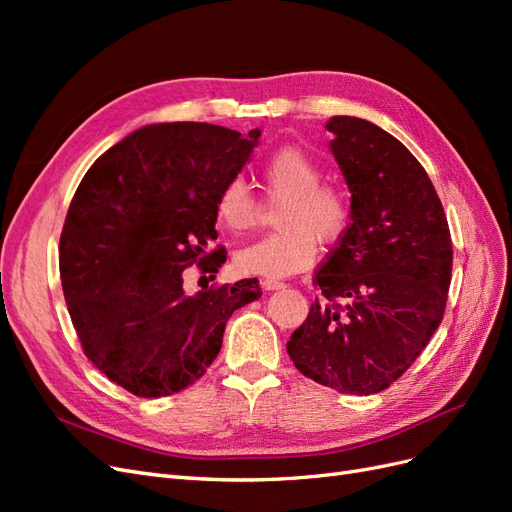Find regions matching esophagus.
I'll return each mask as SVG.
<instances>
[{
    "mask_svg": "<svg viewBox=\"0 0 512 512\" xmlns=\"http://www.w3.org/2000/svg\"><path fill=\"white\" fill-rule=\"evenodd\" d=\"M262 288H265V290H282V288H286V284L277 282V280H265V282H262Z\"/></svg>",
    "mask_w": 512,
    "mask_h": 512,
    "instance_id": "esophagus-1",
    "label": "esophagus"
}]
</instances>
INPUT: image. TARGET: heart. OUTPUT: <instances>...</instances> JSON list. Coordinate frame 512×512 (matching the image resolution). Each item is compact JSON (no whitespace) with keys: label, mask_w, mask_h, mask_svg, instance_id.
Instances as JSON below:
<instances>
[{"label":"heart","mask_w":512,"mask_h":512,"mask_svg":"<svg viewBox=\"0 0 512 512\" xmlns=\"http://www.w3.org/2000/svg\"><path fill=\"white\" fill-rule=\"evenodd\" d=\"M260 179L267 196L284 203L277 218L282 232L245 245L235 256V269L280 280L314 265L318 241H339L350 224V198L339 185L322 183L320 164L299 147L277 149L262 166ZM215 215L226 230L241 235L256 224V198L243 181H230L215 200Z\"/></svg>","instance_id":"obj_1"}]
</instances>
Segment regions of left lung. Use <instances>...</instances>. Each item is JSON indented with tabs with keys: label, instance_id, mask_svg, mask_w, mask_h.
I'll list each match as a JSON object with an SVG mask.
<instances>
[{
	"label": "left lung",
	"instance_id": "8db88e82",
	"mask_svg": "<svg viewBox=\"0 0 512 512\" xmlns=\"http://www.w3.org/2000/svg\"><path fill=\"white\" fill-rule=\"evenodd\" d=\"M350 190V226L314 284L324 299L290 335L303 376L348 395L391 386L440 327L453 243L425 168L389 132L359 117L327 121Z\"/></svg>",
	"mask_w": 512,
	"mask_h": 512
}]
</instances>
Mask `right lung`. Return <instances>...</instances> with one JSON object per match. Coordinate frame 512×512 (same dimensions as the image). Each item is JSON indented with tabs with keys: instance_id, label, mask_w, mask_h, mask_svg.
Masks as SVG:
<instances>
[{
	"instance_id": "1",
	"label": "right lung",
	"mask_w": 512,
	"mask_h": 512,
	"mask_svg": "<svg viewBox=\"0 0 512 512\" xmlns=\"http://www.w3.org/2000/svg\"><path fill=\"white\" fill-rule=\"evenodd\" d=\"M247 136L211 123H151L91 164L59 239V273L87 359L136 397L194 384L222 348L226 320L256 301V277L185 294L183 269L207 254L215 200L252 160Z\"/></svg>"
}]
</instances>
